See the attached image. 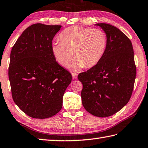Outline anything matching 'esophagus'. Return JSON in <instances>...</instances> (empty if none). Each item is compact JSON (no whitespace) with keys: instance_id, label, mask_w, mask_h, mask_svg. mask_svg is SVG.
Instances as JSON below:
<instances>
[{"instance_id":"34e87169","label":"esophagus","mask_w":148,"mask_h":148,"mask_svg":"<svg viewBox=\"0 0 148 148\" xmlns=\"http://www.w3.org/2000/svg\"><path fill=\"white\" fill-rule=\"evenodd\" d=\"M72 78H73V79H77V76H78V75H77V73H72Z\"/></svg>"}]
</instances>
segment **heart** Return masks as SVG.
Returning <instances> with one entry per match:
<instances>
[{"mask_svg": "<svg viewBox=\"0 0 148 148\" xmlns=\"http://www.w3.org/2000/svg\"><path fill=\"white\" fill-rule=\"evenodd\" d=\"M60 37V41L52 44L53 55L60 66L66 67L73 53L75 60L71 66L73 70L95 66L106 49V35L99 29L72 26L64 30Z\"/></svg>", "mask_w": 148, "mask_h": 148, "instance_id": "b5f03b06", "label": "heart"}]
</instances>
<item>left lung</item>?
I'll list each match as a JSON object with an SVG mask.
<instances>
[{
    "label": "left lung",
    "mask_w": 148,
    "mask_h": 148,
    "mask_svg": "<svg viewBox=\"0 0 148 148\" xmlns=\"http://www.w3.org/2000/svg\"><path fill=\"white\" fill-rule=\"evenodd\" d=\"M95 25L106 33V49L99 62L78 79L83 85L84 108L94 116L108 117L124 107L132 96L136 77L134 52L130 40L117 27Z\"/></svg>",
    "instance_id": "obj_1"
}]
</instances>
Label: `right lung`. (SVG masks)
Returning <instances> with one entry per match:
<instances>
[{"label": "right lung", "instance_id": "add662e5", "mask_svg": "<svg viewBox=\"0 0 148 148\" xmlns=\"http://www.w3.org/2000/svg\"><path fill=\"white\" fill-rule=\"evenodd\" d=\"M62 26L35 24L25 29L10 54L9 80L12 97L30 117L48 119L62 107L71 75L56 61L52 40Z\"/></svg>", "mask_w": 148, "mask_h": 148}]
</instances>
